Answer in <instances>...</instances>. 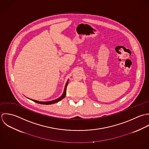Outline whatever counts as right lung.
I'll list each match as a JSON object with an SVG mask.
<instances>
[{
    "label": "right lung",
    "mask_w": 149,
    "mask_h": 149,
    "mask_svg": "<svg viewBox=\"0 0 149 149\" xmlns=\"http://www.w3.org/2000/svg\"><path fill=\"white\" fill-rule=\"evenodd\" d=\"M68 80L67 81L66 84H65V88H64V92L63 93V94L61 95V97H60L59 98L55 100H52V101H46V102H43V101H36V100H31H31H32L33 101L36 102V103H38V104H44V105H49V104H55V103H56L60 101V100H61L62 99H63L65 96V94H66V89H67V85H68Z\"/></svg>",
    "instance_id": "obj_1"
}]
</instances>
